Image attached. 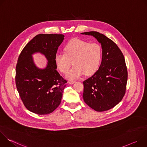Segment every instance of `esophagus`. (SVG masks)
Segmentation results:
<instances>
[{
	"label": "esophagus",
	"mask_w": 147,
	"mask_h": 147,
	"mask_svg": "<svg viewBox=\"0 0 147 147\" xmlns=\"http://www.w3.org/2000/svg\"><path fill=\"white\" fill-rule=\"evenodd\" d=\"M75 82H76L75 81H70L69 82V83L70 84H74Z\"/></svg>",
	"instance_id": "34e87169"
}]
</instances>
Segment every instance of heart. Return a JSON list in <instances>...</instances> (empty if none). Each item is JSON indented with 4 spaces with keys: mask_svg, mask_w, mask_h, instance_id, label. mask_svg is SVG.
I'll use <instances>...</instances> for the list:
<instances>
[{
    "mask_svg": "<svg viewBox=\"0 0 147 147\" xmlns=\"http://www.w3.org/2000/svg\"><path fill=\"white\" fill-rule=\"evenodd\" d=\"M101 58L102 49L99 44L75 38L66 44L65 53L55 55V62L59 70L65 74L68 72L73 62L74 66L66 77L74 80L84 73L86 76L94 74L99 68Z\"/></svg>",
    "mask_w": 147,
    "mask_h": 147,
    "instance_id": "b5f03b06",
    "label": "heart"
}]
</instances>
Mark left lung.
Instances as JSON below:
<instances>
[{
  "label": "left lung",
  "instance_id": "8db88e82",
  "mask_svg": "<svg viewBox=\"0 0 147 147\" xmlns=\"http://www.w3.org/2000/svg\"><path fill=\"white\" fill-rule=\"evenodd\" d=\"M81 34L95 37L102 49L99 69L83 81V99L96 111L109 110L122 100L126 90L128 73L123 54L113 40L102 34L90 31Z\"/></svg>",
  "mask_w": 147,
  "mask_h": 147
}]
</instances>
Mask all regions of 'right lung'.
<instances>
[{"label": "right lung", "mask_w": 147, "mask_h": 147, "mask_svg": "<svg viewBox=\"0 0 147 147\" xmlns=\"http://www.w3.org/2000/svg\"><path fill=\"white\" fill-rule=\"evenodd\" d=\"M62 34H40L25 46L18 58L16 84L25 107L38 115L53 112L60 105L67 81L56 70L55 56L64 39ZM39 52L49 62L44 69L37 68L32 55Z\"/></svg>", "instance_id": "1"}]
</instances>
